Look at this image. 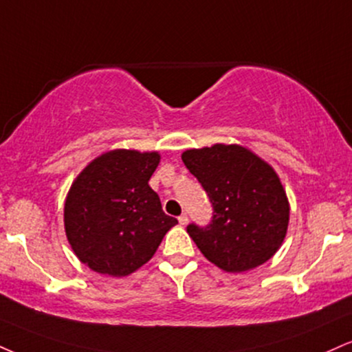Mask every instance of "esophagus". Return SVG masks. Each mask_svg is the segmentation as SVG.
Returning a JSON list of instances; mask_svg holds the SVG:
<instances>
[{
    "label": "esophagus",
    "instance_id": "obj_1",
    "mask_svg": "<svg viewBox=\"0 0 352 352\" xmlns=\"http://www.w3.org/2000/svg\"><path fill=\"white\" fill-rule=\"evenodd\" d=\"M179 223L182 224V226H185V224L188 223V217H187V213H182L180 217H179Z\"/></svg>",
    "mask_w": 352,
    "mask_h": 352
}]
</instances>
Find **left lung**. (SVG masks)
Wrapping results in <instances>:
<instances>
[{
	"mask_svg": "<svg viewBox=\"0 0 352 352\" xmlns=\"http://www.w3.org/2000/svg\"><path fill=\"white\" fill-rule=\"evenodd\" d=\"M182 160L213 206L210 224L187 226L203 256L226 272L267 262L283 243L290 213L274 168L236 144L185 151Z\"/></svg>",
	"mask_w": 352,
	"mask_h": 352,
	"instance_id": "1",
	"label": "left lung"
}]
</instances>
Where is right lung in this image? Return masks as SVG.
<instances>
[{
  "mask_svg": "<svg viewBox=\"0 0 352 352\" xmlns=\"http://www.w3.org/2000/svg\"><path fill=\"white\" fill-rule=\"evenodd\" d=\"M159 160L157 152L116 149L93 160L72 185L63 210L67 239L95 272H134L179 223L149 187Z\"/></svg>",
  "mask_w": 352,
  "mask_h": 352,
  "instance_id": "1",
  "label": "right lung"
}]
</instances>
